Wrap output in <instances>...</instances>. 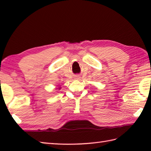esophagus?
Wrapping results in <instances>:
<instances>
[{"instance_id": "34e87169", "label": "esophagus", "mask_w": 151, "mask_h": 151, "mask_svg": "<svg viewBox=\"0 0 151 151\" xmlns=\"http://www.w3.org/2000/svg\"><path fill=\"white\" fill-rule=\"evenodd\" d=\"M76 78H79V77H78H78H76Z\"/></svg>"}]
</instances>
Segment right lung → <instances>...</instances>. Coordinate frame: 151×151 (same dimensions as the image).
Listing matches in <instances>:
<instances>
[{
  "instance_id": "add662e5",
  "label": "right lung",
  "mask_w": 151,
  "mask_h": 151,
  "mask_svg": "<svg viewBox=\"0 0 151 151\" xmlns=\"http://www.w3.org/2000/svg\"><path fill=\"white\" fill-rule=\"evenodd\" d=\"M58 89H60V87H59V88H58Z\"/></svg>"
}]
</instances>
